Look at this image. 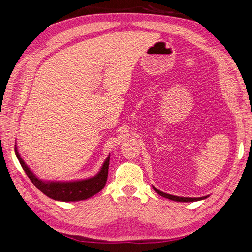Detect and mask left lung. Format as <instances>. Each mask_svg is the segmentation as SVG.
Returning a JSON list of instances; mask_svg holds the SVG:
<instances>
[{
  "instance_id": "left-lung-1",
  "label": "left lung",
  "mask_w": 252,
  "mask_h": 252,
  "mask_svg": "<svg viewBox=\"0 0 252 252\" xmlns=\"http://www.w3.org/2000/svg\"><path fill=\"white\" fill-rule=\"evenodd\" d=\"M154 190H155L158 194H160V196L164 197L166 199H169L172 201H176V202H196V201H200V200H204L206 199L208 196H205V197H201V198H185V197H178V196H173V194H169V193H165L163 191H160L159 189H157L156 188H154L153 186Z\"/></svg>"
}]
</instances>
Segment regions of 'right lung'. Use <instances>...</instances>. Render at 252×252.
<instances>
[{"mask_svg": "<svg viewBox=\"0 0 252 252\" xmlns=\"http://www.w3.org/2000/svg\"><path fill=\"white\" fill-rule=\"evenodd\" d=\"M14 152L24 169V172L26 173L31 182L33 183L44 194H46L47 197L56 201L75 202L87 200L94 196L97 192H99L104 188V185L108 180L110 156L105 159L99 173L92 178L77 181L51 182L38 179V178L31 172L30 168L25 164V162L21 158L17 149V145H15L14 148Z\"/></svg>", "mask_w": 252, "mask_h": 252, "instance_id": "1", "label": "right lung"}]
</instances>
